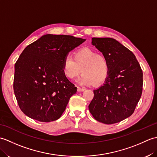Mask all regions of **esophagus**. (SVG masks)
<instances>
[{"mask_svg":"<svg viewBox=\"0 0 157 157\" xmlns=\"http://www.w3.org/2000/svg\"><path fill=\"white\" fill-rule=\"evenodd\" d=\"M85 90V88H81V87H78V92H83V91H84Z\"/></svg>","mask_w":157,"mask_h":157,"instance_id":"obj_1","label":"esophagus"}]
</instances>
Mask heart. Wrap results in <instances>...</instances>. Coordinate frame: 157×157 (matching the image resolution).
Returning a JSON list of instances; mask_svg holds the SVG:
<instances>
[{"instance_id": "b5f03b06", "label": "heart", "mask_w": 157, "mask_h": 157, "mask_svg": "<svg viewBox=\"0 0 157 157\" xmlns=\"http://www.w3.org/2000/svg\"><path fill=\"white\" fill-rule=\"evenodd\" d=\"M63 69L65 75L69 79H74L79 73L82 75L78 83L82 85H100L104 82L109 74V64L103 55L88 48L75 51L73 58L67 55L63 59Z\"/></svg>"}]
</instances>
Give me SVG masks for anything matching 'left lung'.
<instances>
[{
	"mask_svg": "<svg viewBox=\"0 0 157 157\" xmlns=\"http://www.w3.org/2000/svg\"><path fill=\"white\" fill-rule=\"evenodd\" d=\"M92 44L107 59L109 74L94 90L88 108L98 121L113 124L134 112L142 92L143 73L136 56L116 40L92 38Z\"/></svg>",
	"mask_w": 157,
	"mask_h": 157,
	"instance_id": "8db88e82",
	"label": "left lung"
}]
</instances>
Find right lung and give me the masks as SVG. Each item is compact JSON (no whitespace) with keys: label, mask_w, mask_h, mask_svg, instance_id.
Listing matches in <instances>:
<instances>
[{"label":"right lung","mask_w":157,"mask_h":157,"mask_svg":"<svg viewBox=\"0 0 157 157\" xmlns=\"http://www.w3.org/2000/svg\"><path fill=\"white\" fill-rule=\"evenodd\" d=\"M86 40L46 34L29 44L15 64L13 89L20 109L41 122L59 119L77 88L66 78L65 56Z\"/></svg>","instance_id":"add662e5"}]
</instances>
